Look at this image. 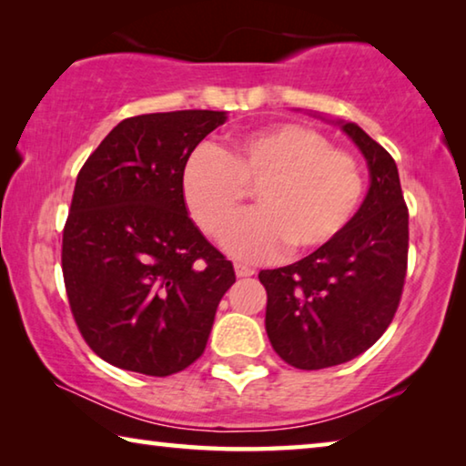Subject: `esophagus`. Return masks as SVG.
<instances>
[{
	"mask_svg": "<svg viewBox=\"0 0 466 466\" xmlns=\"http://www.w3.org/2000/svg\"><path fill=\"white\" fill-rule=\"evenodd\" d=\"M234 269H236V278H240V279L255 275V269H250V267H247V265H236Z\"/></svg>",
	"mask_w": 466,
	"mask_h": 466,
	"instance_id": "esophagus-1",
	"label": "esophagus"
}]
</instances>
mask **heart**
I'll list each match as a JSON object with an SVG mask.
<instances>
[{"instance_id": "obj_1", "label": "heart", "mask_w": 466, "mask_h": 466, "mask_svg": "<svg viewBox=\"0 0 466 466\" xmlns=\"http://www.w3.org/2000/svg\"><path fill=\"white\" fill-rule=\"evenodd\" d=\"M255 191V214L228 234L244 261L327 248L356 218L364 175L356 157L306 125L281 123L247 133L228 147L201 146L180 170V195L193 222L222 238Z\"/></svg>"}]
</instances>
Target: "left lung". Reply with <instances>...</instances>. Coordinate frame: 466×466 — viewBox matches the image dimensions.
Returning <instances> with one entry per match:
<instances>
[{"label":"left lung","mask_w":466,"mask_h":466,"mask_svg":"<svg viewBox=\"0 0 466 466\" xmlns=\"http://www.w3.org/2000/svg\"><path fill=\"white\" fill-rule=\"evenodd\" d=\"M341 127L366 156L372 178L356 218L327 248L258 273L267 289V335L298 370L345 364L372 347L392 322L405 286L409 209L397 164L356 123Z\"/></svg>","instance_id":"8db88e82"}]
</instances>
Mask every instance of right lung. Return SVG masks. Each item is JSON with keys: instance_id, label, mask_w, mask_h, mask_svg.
<instances>
[{"instance_id": "right-lung-1", "label": "right lung", "mask_w": 466, "mask_h": 466, "mask_svg": "<svg viewBox=\"0 0 466 466\" xmlns=\"http://www.w3.org/2000/svg\"><path fill=\"white\" fill-rule=\"evenodd\" d=\"M224 121L219 110L129 116L77 175L63 281L84 341L108 364L170 376L208 345L236 275L188 218L180 170Z\"/></svg>"}]
</instances>
